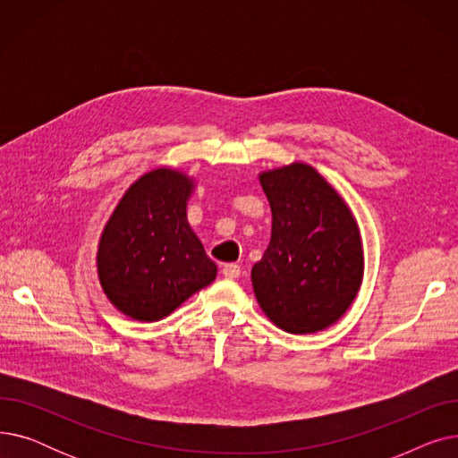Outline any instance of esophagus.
Returning <instances> with one entry per match:
<instances>
[{
  "instance_id": "34e87169",
  "label": "esophagus",
  "mask_w": 458,
  "mask_h": 458,
  "mask_svg": "<svg viewBox=\"0 0 458 458\" xmlns=\"http://www.w3.org/2000/svg\"><path fill=\"white\" fill-rule=\"evenodd\" d=\"M221 271L226 278H237L242 275V266H237V263H225Z\"/></svg>"
}]
</instances>
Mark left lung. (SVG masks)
<instances>
[{
  "label": "left lung",
  "mask_w": 458,
  "mask_h": 458,
  "mask_svg": "<svg viewBox=\"0 0 458 458\" xmlns=\"http://www.w3.org/2000/svg\"><path fill=\"white\" fill-rule=\"evenodd\" d=\"M273 211L271 242L252 267L256 299L282 330L308 334L338 321L364 273L345 202L304 163L259 176Z\"/></svg>",
  "instance_id": "1"
}]
</instances>
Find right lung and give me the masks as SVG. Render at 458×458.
Listing matches in <instances>:
<instances>
[{
    "instance_id": "right-lung-1",
    "label": "right lung",
    "mask_w": 458,
    "mask_h": 458,
    "mask_svg": "<svg viewBox=\"0 0 458 458\" xmlns=\"http://www.w3.org/2000/svg\"><path fill=\"white\" fill-rule=\"evenodd\" d=\"M191 185L171 168L144 174L126 191L102 233V287L133 319L159 321L215 280L216 266L187 223Z\"/></svg>"
}]
</instances>
